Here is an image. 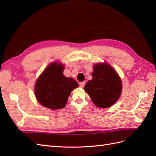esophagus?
Wrapping results in <instances>:
<instances>
[{
    "instance_id": "34e87169",
    "label": "esophagus",
    "mask_w": 156,
    "mask_h": 156,
    "mask_svg": "<svg viewBox=\"0 0 156 156\" xmlns=\"http://www.w3.org/2000/svg\"><path fill=\"white\" fill-rule=\"evenodd\" d=\"M79 85H80V87L83 88L84 87V85H85V82H80V84H79Z\"/></svg>"
}]
</instances>
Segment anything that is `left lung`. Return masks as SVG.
<instances>
[{"instance_id": "8db88e82", "label": "left lung", "mask_w": 156, "mask_h": 156, "mask_svg": "<svg viewBox=\"0 0 156 156\" xmlns=\"http://www.w3.org/2000/svg\"><path fill=\"white\" fill-rule=\"evenodd\" d=\"M92 79L84 89L94 104L100 108L111 107L120 97L122 90L121 78L111 66L107 64H96Z\"/></svg>"}]
</instances>
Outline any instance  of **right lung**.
Returning <instances> with one entry per match:
<instances>
[{"label": "right lung", "mask_w": 156, "mask_h": 156, "mask_svg": "<svg viewBox=\"0 0 156 156\" xmlns=\"http://www.w3.org/2000/svg\"><path fill=\"white\" fill-rule=\"evenodd\" d=\"M64 66L52 63L39 76L35 83V92L38 102L52 110L64 108L69 96L78 87L77 82L63 74Z\"/></svg>", "instance_id": "obj_1"}]
</instances>
